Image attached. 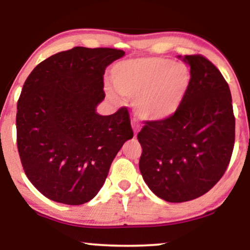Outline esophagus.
<instances>
[{
  "label": "esophagus",
  "instance_id": "obj_1",
  "mask_svg": "<svg viewBox=\"0 0 250 250\" xmlns=\"http://www.w3.org/2000/svg\"><path fill=\"white\" fill-rule=\"evenodd\" d=\"M132 127H133V131H134L135 135H136V133L140 131V125L136 124V123H132Z\"/></svg>",
  "mask_w": 250,
  "mask_h": 250
}]
</instances>
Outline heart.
<instances>
[{
    "mask_svg": "<svg viewBox=\"0 0 250 250\" xmlns=\"http://www.w3.org/2000/svg\"><path fill=\"white\" fill-rule=\"evenodd\" d=\"M111 81L119 94L134 99L140 119L163 122L182 105L191 85V71L187 64L167 58H138L115 64Z\"/></svg>",
    "mask_w": 250,
    "mask_h": 250,
    "instance_id": "heart-1",
    "label": "heart"
}]
</instances>
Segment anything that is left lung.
Here are the masks:
<instances>
[{
    "label": "left lung",
    "mask_w": 250,
    "mask_h": 250,
    "mask_svg": "<svg viewBox=\"0 0 250 250\" xmlns=\"http://www.w3.org/2000/svg\"><path fill=\"white\" fill-rule=\"evenodd\" d=\"M183 60L191 85L179 111L163 122H146L138 134L143 180L168 203L208 192L227 170L234 146L235 118L223 75L200 54Z\"/></svg>",
    "instance_id": "1"
}]
</instances>
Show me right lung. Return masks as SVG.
Returning a JSON list of instances; mask_svg holds the SVG:
<instances>
[{
    "instance_id": "1",
    "label": "right lung",
    "mask_w": 250,
    "mask_h": 250,
    "mask_svg": "<svg viewBox=\"0 0 250 250\" xmlns=\"http://www.w3.org/2000/svg\"><path fill=\"white\" fill-rule=\"evenodd\" d=\"M124 54L76 46L47 58L27 77L17 104V146L27 177L49 199H93L133 138L127 108L109 116L95 110L105 97V68Z\"/></svg>"
}]
</instances>
